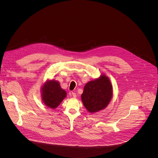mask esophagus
Masks as SVG:
<instances>
[{
	"label": "esophagus",
	"mask_w": 158,
	"mask_h": 158,
	"mask_svg": "<svg viewBox=\"0 0 158 158\" xmlns=\"http://www.w3.org/2000/svg\"><path fill=\"white\" fill-rule=\"evenodd\" d=\"M72 95L73 97H74V98H75V97H77V95H76V94H75V92H72Z\"/></svg>",
	"instance_id": "1"
}]
</instances>
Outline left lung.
<instances>
[{
    "mask_svg": "<svg viewBox=\"0 0 158 158\" xmlns=\"http://www.w3.org/2000/svg\"><path fill=\"white\" fill-rule=\"evenodd\" d=\"M113 97V86L109 78L102 75L98 78L86 84L81 94L85 107L90 113L105 109Z\"/></svg>",
    "mask_w": 158,
    "mask_h": 158,
    "instance_id": "1",
    "label": "left lung"
}]
</instances>
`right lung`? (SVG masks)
<instances>
[{"label":"right lung","mask_w":158,"mask_h":158,"mask_svg":"<svg viewBox=\"0 0 158 158\" xmlns=\"http://www.w3.org/2000/svg\"><path fill=\"white\" fill-rule=\"evenodd\" d=\"M66 92L63 89L58 81L47 80L41 88L43 103L48 107L55 109L66 97Z\"/></svg>","instance_id":"obj_1"}]
</instances>
